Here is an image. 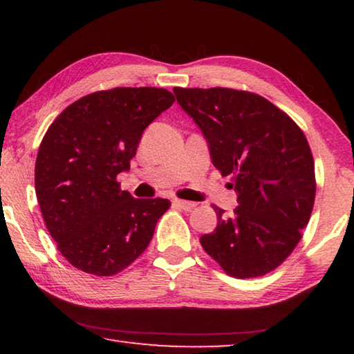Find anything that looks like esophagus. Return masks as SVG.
<instances>
[{"mask_svg":"<svg viewBox=\"0 0 354 354\" xmlns=\"http://www.w3.org/2000/svg\"><path fill=\"white\" fill-rule=\"evenodd\" d=\"M171 203H173V206H176V207H179V209H184V211H190V209L195 207V203L185 201V200H178V198H175Z\"/></svg>","mask_w":354,"mask_h":354,"instance_id":"esophagus-1","label":"esophagus"}]
</instances>
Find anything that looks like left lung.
<instances>
[{
	"label": "left lung",
	"mask_w": 354,
	"mask_h": 354,
	"mask_svg": "<svg viewBox=\"0 0 354 354\" xmlns=\"http://www.w3.org/2000/svg\"><path fill=\"white\" fill-rule=\"evenodd\" d=\"M179 106L207 140L215 169L231 175L239 206H212L217 227L200 242L226 274L263 277L301 241L315 200V169L298 124L261 95L175 87Z\"/></svg>",
	"instance_id": "8db88e82"
}]
</instances>
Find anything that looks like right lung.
<instances>
[{
    "mask_svg": "<svg viewBox=\"0 0 354 354\" xmlns=\"http://www.w3.org/2000/svg\"><path fill=\"white\" fill-rule=\"evenodd\" d=\"M175 103L158 87H115L59 113L35 160V194L57 250L77 270L112 277L151 242L164 198L136 200L120 189L143 131Z\"/></svg>",
    "mask_w": 354,
    "mask_h": 354,
    "instance_id": "add662e5",
    "label": "right lung"
}]
</instances>
